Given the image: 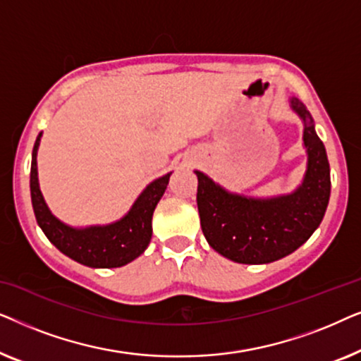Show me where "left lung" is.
Here are the masks:
<instances>
[{"instance_id": "obj_1", "label": "left lung", "mask_w": 361, "mask_h": 361, "mask_svg": "<svg viewBox=\"0 0 361 361\" xmlns=\"http://www.w3.org/2000/svg\"><path fill=\"white\" fill-rule=\"evenodd\" d=\"M289 106L304 125L307 167L289 194L250 197L226 190L195 171L197 207L204 236L216 253L241 264H268L294 253L319 228L330 199V166L312 116L299 98Z\"/></svg>"}]
</instances>
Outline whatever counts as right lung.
<instances>
[{"label": "right lung", "mask_w": 361, "mask_h": 361, "mask_svg": "<svg viewBox=\"0 0 361 361\" xmlns=\"http://www.w3.org/2000/svg\"><path fill=\"white\" fill-rule=\"evenodd\" d=\"M39 133L31 161V200L37 225L59 251L88 268H120L145 253L152 236V214L164 195L172 172L154 179L120 220L106 225L71 226L59 220L44 200L37 177Z\"/></svg>", "instance_id": "1"}]
</instances>
